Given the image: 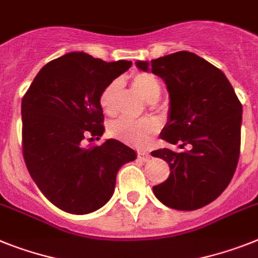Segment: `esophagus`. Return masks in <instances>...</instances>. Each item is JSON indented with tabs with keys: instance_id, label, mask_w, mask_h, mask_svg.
Here are the masks:
<instances>
[{
	"instance_id": "34e87169",
	"label": "esophagus",
	"mask_w": 258,
	"mask_h": 258,
	"mask_svg": "<svg viewBox=\"0 0 258 258\" xmlns=\"http://www.w3.org/2000/svg\"><path fill=\"white\" fill-rule=\"evenodd\" d=\"M138 157H139L142 161H148V160L151 159V155H149L148 152H146V151H138Z\"/></svg>"
}]
</instances>
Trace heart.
I'll return each instance as SVG.
<instances>
[{
    "label": "heart",
    "instance_id": "heart-1",
    "mask_svg": "<svg viewBox=\"0 0 258 258\" xmlns=\"http://www.w3.org/2000/svg\"><path fill=\"white\" fill-rule=\"evenodd\" d=\"M133 85L139 96L147 102H156L160 97V84L155 76L151 73H136L133 77ZM120 82L112 81L106 86L99 97V105L105 114L112 115L115 112V101L118 96ZM159 128L157 120L152 118H143L138 120L119 118L110 123V135L131 144V146H144L151 135Z\"/></svg>",
    "mask_w": 258,
    "mask_h": 258
}]
</instances>
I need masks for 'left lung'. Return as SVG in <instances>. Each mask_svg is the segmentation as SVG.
Segmentation results:
<instances>
[{
    "mask_svg": "<svg viewBox=\"0 0 258 258\" xmlns=\"http://www.w3.org/2000/svg\"><path fill=\"white\" fill-rule=\"evenodd\" d=\"M136 67L166 84L169 112L161 139L179 148L190 146L179 153L168 148L151 152L170 168L168 179L153 186V194L174 210L206 206L226 190L237 166L243 106L226 75L192 52L136 61Z\"/></svg>",
    "mask_w": 258,
    "mask_h": 258,
    "instance_id": "left-lung-1",
    "label": "left lung"
}]
</instances>
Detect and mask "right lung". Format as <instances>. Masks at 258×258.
<instances>
[{
	"label": "right lung",
	"instance_id": "add662e5",
	"mask_svg": "<svg viewBox=\"0 0 258 258\" xmlns=\"http://www.w3.org/2000/svg\"><path fill=\"white\" fill-rule=\"evenodd\" d=\"M131 66L69 52L45 64L23 97L26 166L43 196L66 213L84 215L105 206L118 170L136 159L115 139L85 146L105 131L101 93Z\"/></svg>",
	"mask_w": 258,
	"mask_h": 258
}]
</instances>
